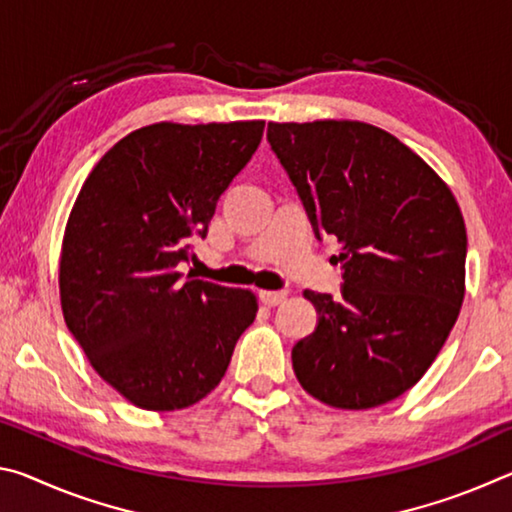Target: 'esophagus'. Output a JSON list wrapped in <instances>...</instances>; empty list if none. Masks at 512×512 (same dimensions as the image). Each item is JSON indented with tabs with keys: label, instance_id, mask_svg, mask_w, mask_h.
<instances>
[{
	"label": "esophagus",
	"instance_id": "1",
	"mask_svg": "<svg viewBox=\"0 0 512 512\" xmlns=\"http://www.w3.org/2000/svg\"><path fill=\"white\" fill-rule=\"evenodd\" d=\"M284 298H287V291H259V300L266 307H277L280 302H284Z\"/></svg>",
	"mask_w": 512,
	"mask_h": 512
}]
</instances>
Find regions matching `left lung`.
Here are the masks:
<instances>
[{
	"label": "left lung",
	"mask_w": 512,
	"mask_h": 512,
	"mask_svg": "<svg viewBox=\"0 0 512 512\" xmlns=\"http://www.w3.org/2000/svg\"><path fill=\"white\" fill-rule=\"evenodd\" d=\"M266 137L316 235L341 246V298L305 291L318 325L293 345V372L334 409L391 402L429 370L461 311V207L418 153L372 124L268 121Z\"/></svg>",
	"instance_id": "1"
}]
</instances>
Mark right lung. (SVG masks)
<instances>
[{
    "mask_svg": "<svg viewBox=\"0 0 512 512\" xmlns=\"http://www.w3.org/2000/svg\"><path fill=\"white\" fill-rule=\"evenodd\" d=\"M262 135V119L137 128L76 196L60 307L90 366L140 409L178 411L210 395L257 316L253 291L183 280L178 264Z\"/></svg>",
    "mask_w": 512,
    "mask_h": 512,
    "instance_id": "1",
    "label": "right lung"
}]
</instances>
